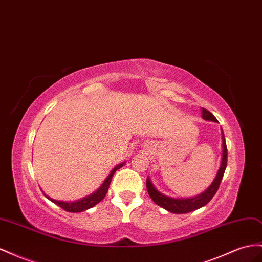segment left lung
I'll use <instances>...</instances> for the list:
<instances>
[{
	"instance_id": "obj_1",
	"label": "left lung",
	"mask_w": 262,
	"mask_h": 262,
	"mask_svg": "<svg viewBox=\"0 0 262 262\" xmlns=\"http://www.w3.org/2000/svg\"><path fill=\"white\" fill-rule=\"evenodd\" d=\"M202 117L204 120H207V121L217 122V119L214 117V115L210 114L208 110L204 108L202 109ZM222 139H223V157H222L221 167L218 169V173L216 175L214 182L210 184V186L205 190V192L195 197H190V199H173V197H168L164 194L160 193L159 190L153 186L150 179L147 178L146 179L147 193L153 200V202L157 205H159V206L163 207L164 209L171 211V213H174V214L189 213V211L199 209L205 206L207 203H209L210 200L213 199L214 195L216 194L219 185H221L226 166H227V146H226L224 132H223Z\"/></svg>"
}]
</instances>
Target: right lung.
I'll list each match as a JSON object with an SVG mask.
<instances>
[{
  "label": "right lung",
  "instance_id": "1",
  "mask_svg": "<svg viewBox=\"0 0 262 262\" xmlns=\"http://www.w3.org/2000/svg\"><path fill=\"white\" fill-rule=\"evenodd\" d=\"M124 163H121L117 165L112 171L110 172V174L108 175V178L104 180V182L102 183V185L99 187L95 193H93L89 196L83 197V199L79 200V201H76V202H61V201H56L54 199H51V197L47 196L45 193L44 195L47 197V199L53 202L54 204L57 205V206L61 207L62 209H65L66 211H69V213H80V211H83L86 209H89L91 207H94L95 205H97L99 202L102 201L104 199L105 194L108 193V189H109V185L111 183L112 180V176L116 173L117 169H119L120 167H122Z\"/></svg>",
  "mask_w": 262,
  "mask_h": 262
}]
</instances>
